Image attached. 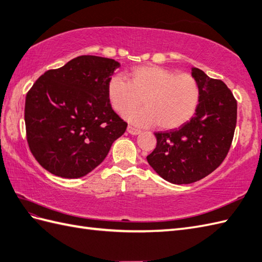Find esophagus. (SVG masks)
<instances>
[{
    "mask_svg": "<svg viewBox=\"0 0 262 262\" xmlns=\"http://www.w3.org/2000/svg\"><path fill=\"white\" fill-rule=\"evenodd\" d=\"M126 131L130 133V135H133V136H137V135H139L140 131L139 129H137V127H135V126H132V125H127V127H126Z\"/></svg>",
    "mask_w": 262,
    "mask_h": 262,
    "instance_id": "34e87169",
    "label": "esophagus"
}]
</instances>
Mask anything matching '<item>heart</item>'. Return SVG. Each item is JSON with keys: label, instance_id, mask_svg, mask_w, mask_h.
<instances>
[{"label": "heart", "instance_id": "1", "mask_svg": "<svg viewBox=\"0 0 262 262\" xmlns=\"http://www.w3.org/2000/svg\"><path fill=\"white\" fill-rule=\"evenodd\" d=\"M107 98L120 114L141 104L146 107L124 114L139 125L156 124L159 129H177L192 118L199 103V85L191 74L178 73L159 66L132 69L129 81L113 76L107 84Z\"/></svg>", "mask_w": 262, "mask_h": 262}]
</instances>
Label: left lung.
Returning <instances> with one entry per match:
<instances>
[{
    "mask_svg": "<svg viewBox=\"0 0 262 262\" xmlns=\"http://www.w3.org/2000/svg\"><path fill=\"white\" fill-rule=\"evenodd\" d=\"M192 76L200 90L193 118L179 129L156 132L157 146L146 157L159 176L174 184L201 180L218 168L237 124V101L225 83L198 68Z\"/></svg>",
    "mask_w": 262,
    "mask_h": 262,
    "instance_id": "obj_1",
    "label": "left lung"
}]
</instances>
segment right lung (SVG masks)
<instances>
[{
	"instance_id": "1",
	"label": "right lung",
	"mask_w": 262,
	"mask_h": 262,
	"mask_svg": "<svg viewBox=\"0 0 262 262\" xmlns=\"http://www.w3.org/2000/svg\"><path fill=\"white\" fill-rule=\"evenodd\" d=\"M120 63L81 55L49 70L30 89L24 120L29 148L51 173L75 179L98 167L127 123L112 110L107 84Z\"/></svg>"
}]
</instances>
